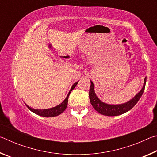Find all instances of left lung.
<instances>
[{
    "mask_svg": "<svg viewBox=\"0 0 157 157\" xmlns=\"http://www.w3.org/2000/svg\"><path fill=\"white\" fill-rule=\"evenodd\" d=\"M145 83H146V78L144 80V84L142 89L140 90L139 93L136 95L134 98L127 102L124 104L122 105H107L105 103L102 102V101L99 100L96 95L95 94L94 91V85L92 81H91V86H90L89 89V99L90 102H91V105L95 110H96L98 113H100L102 115L108 116H115L121 115L124 113L127 112V111H129L131 109L134 107L135 105L138 102V101L141 97V95L143 94V91L145 90Z\"/></svg>",
    "mask_w": 157,
    "mask_h": 157,
    "instance_id": "8db88e82",
    "label": "left lung"
}]
</instances>
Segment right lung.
Masks as SVG:
<instances>
[{
	"label": "right lung",
	"mask_w": 157,
	"mask_h": 157,
	"mask_svg": "<svg viewBox=\"0 0 157 157\" xmlns=\"http://www.w3.org/2000/svg\"><path fill=\"white\" fill-rule=\"evenodd\" d=\"M78 82H77L73 85V86L71 87L70 91H69L67 97L66 98V99L63 100L60 105H57V107H55L51 108V109H48L38 110V109H33V108H30L27 105H26V106H27L28 108L31 111H33V112L37 114V115H39V116H44V117H54V116H59V114L63 113V111H65L66 108V107H67V105H68V99L69 95H70L71 92L74 89V88L76 86V85L78 84Z\"/></svg>",
	"instance_id": "right-lung-1"
}]
</instances>
